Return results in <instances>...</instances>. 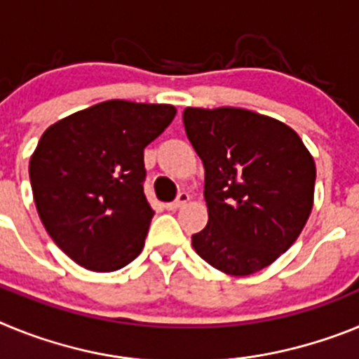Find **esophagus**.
<instances>
[{
	"mask_svg": "<svg viewBox=\"0 0 359 359\" xmlns=\"http://www.w3.org/2000/svg\"><path fill=\"white\" fill-rule=\"evenodd\" d=\"M189 199H190V196L187 194V192H180L174 201L165 203V208H167V210H177V208H182L183 205H187V203H189Z\"/></svg>",
	"mask_w": 359,
	"mask_h": 359,
	"instance_id": "esophagus-1",
	"label": "esophagus"
}]
</instances>
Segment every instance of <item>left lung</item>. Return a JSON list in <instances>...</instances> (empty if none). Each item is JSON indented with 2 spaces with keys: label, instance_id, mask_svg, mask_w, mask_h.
I'll use <instances>...</instances> for the list:
<instances>
[{
  "label": "left lung",
  "instance_id": "left-lung-1",
  "mask_svg": "<svg viewBox=\"0 0 359 359\" xmlns=\"http://www.w3.org/2000/svg\"><path fill=\"white\" fill-rule=\"evenodd\" d=\"M183 126L205 167L208 207L192 246L223 273L261 271L306 226L315 160L286 123L241 107H187Z\"/></svg>",
  "mask_w": 359,
  "mask_h": 359
}]
</instances>
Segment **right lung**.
<instances>
[{
    "label": "right lung",
    "instance_id": "1",
    "mask_svg": "<svg viewBox=\"0 0 359 359\" xmlns=\"http://www.w3.org/2000/svg\"><path fill=\"white\" fill-rule=\"evenodd\" d=\"M176 116L169 104L106 100L50 126L30 158L37 214L53 243L91 271L140 255L154 210L144 149Z\"/></svg>",
    "mask_w": 359,
    "mask_h": 359
}]
</instances>
